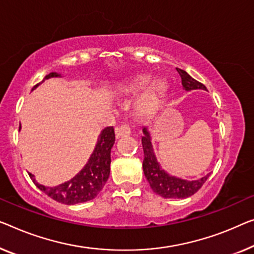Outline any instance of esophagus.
Here are the masks:
<instances>
[{"label": "esophagus", "instance_id": "1", "mask_svg": "<svg viewBox=\"0 0 254 254\" xmlns=\"http://www.w3.org/2000/svg\"><path fill=\"white\" fill-rule=\"evenodd\" d=\"M130 133H131L130 127L127 126V124H123V126L117 127L115 128V134H116L117 138L127 137V135H130Z\"/></svg>", "mask_w": 254, "mask_h": 254}]
</instances>
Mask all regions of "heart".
I'll return each mask as SVG.
<instances>
[{
  "instance_id": "b5f03b06",
  "label": "heart",
  "mask_w": 254,
  "mask_h": 254,
  "mask_svg": "<svg viewBox=\"0 0 254 254\" xmlns=\"http://www.w3.org/2000/svg\"><path fill=\"white\" fill-rule=\"evenodd\" d=\"M150 81V77L147 75L134 77L127 81L117 83L113 88L116 94L121 96H128L138 92L139 90L145 88ZM166 91V82L162 78H157L147 86L145 92L141 93L135 103V108L140 115L150 116L156 113L161 108L163 103L164 93Z\"/></svg>"
}]
</instances>
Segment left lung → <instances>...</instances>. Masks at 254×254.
Instances as JSON below:
<instances>
[{"instance_id": "1", "label": "left lung", "mask_w": 254, "mask_h": 254, "mask_svg": "<svg viewBox=\"0 0 254 254\" xmlns=\"http://www.w3.org/2000/svg\"><path fill=\"white\" fill-rule=\"evenodd\" d=\"M178 73L181 77V83L185 91L191 90H205V85L196 81L189 75L187 71L177 68ZM142 147L145 158L142 162L143 173L147 181L150 185V188L157 195L164 198H187L189 196L194 195L198 189L203 186L210 173L206 176L199 178L197 180H186L177 176H172L171 173L162 168L160 162L157 161L156 155L154 151V146L151 143V135L148 130V127H142Z\"/></svg>"}]
</instances>
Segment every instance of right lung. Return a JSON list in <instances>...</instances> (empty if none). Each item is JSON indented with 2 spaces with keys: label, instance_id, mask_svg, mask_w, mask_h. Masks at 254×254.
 Instances as JSON below:
<instances>
[{
  "label": "right lung",
  "instance_id": "1",
  "mask_svg": "<svg viewBox=\"0 0 254 254\" xmlns=\"http://www.w3.org/2000/svg\"><path fill=\"white\" fill-rule=\"evenodd\" d=\"M52 77H63L59 73H50L43 78V81L35 85L33 90L45 81ZM32 90V91H33ZM20 130V128H19ZM115 143V133L113 127H105L98 137L96 147L91 154L86 164L76 176L65 183L50 187L37 183L35 176L28 173L35 186L45 192L48 196L59 203L74 205L93 199L104 188L106 181L111 173V151Z\"/></svg>",
  "mask_w": 254,
  "mask_h": 254
}]
</instances>
